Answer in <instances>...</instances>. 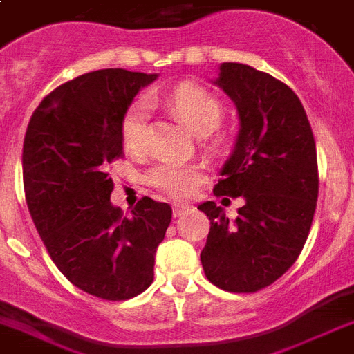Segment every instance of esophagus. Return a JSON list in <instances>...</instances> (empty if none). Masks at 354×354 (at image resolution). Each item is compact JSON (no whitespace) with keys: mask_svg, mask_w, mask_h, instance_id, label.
Segmentation results:
<instances>
[{"mask_svg":"<svg viewBox=\"0 0 354 354\" xmlns=\"http://www.w3.org/2000/svg\"><path fill=\"white\" fill-rule=\"evenodd\" d=\"M187 209H189L187 204H174V206H172V215H174V217H182L183 213L187 212Z\"/></svg>","mask_w":354,"mask_h":354,"instance_id":"34e87169","label":"esophagus"}]
</instances>
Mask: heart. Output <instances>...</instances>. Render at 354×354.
I'll list each match as a JSON object with an SVG mask.
<instances>
[{"mask_svg":"<svg viewBox=\"0 0 354 354\" xmlns=\"http://www.w3.org/2000/svg\"><path fill=\"white\" fill-rule=\"evenodd\" d=\"M147 105H156L159 98L148 96ZM165 104L174 115L195 135H207L217 128L223 118V107L217 98L202 87L182 83L167 94ZM147 105L137 102L129 107L122 118V145L129 153H141L147 142ZM202 169L196 165H183L176 161H161L148 172L152 187L171 198H185L193 195L201 185Z\"/></svg>","mask_w":354,"mask_h":354,"instance_id":"heart-1","label":"heart"}]
</instances>
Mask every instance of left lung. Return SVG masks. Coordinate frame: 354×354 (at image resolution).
Wrapping results in <instances>:
<instances>
[{
	"label": "left lung",
	"mask_w": 354,
	"mask_h": 354,
	"mask_svg": "<svg viewBox=\"0 0 354 354\" xmlns=\"http://www.w3.org/2000/svg\"><path fill=\"white\" fill-rule=\"evenodd\" d=\"M213 83L239 117L236 145L213 193L245 202L234 223L215 202L198 206L212 225L201 261L217 288L252 293L280 279L306 243L319 189L314 133L301 100L273 75L223 63Z\"/></svg>",
	"instance_id": "left-lung-1"
}]
</instances>
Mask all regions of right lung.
I'll return each mask as SVG.
<instances>
[{
  "label": "right lung",
  "instance_id": "obj_1",
  "mask_svg": "<svg viewBox=\"0 0 354 354\" xmlns=\"http://www.w3.org/2000/svg\"><path fill=\"white\" fill-rule=\"evenodd\" d=\"M158 74L94 70L46 96L27 126L24 189L50 258L85 293L126 301L152 284L171 225L165 202L145 196L131 217L111 204L109 163L122 156V118Z\"/></svg>",
  "mask_w": 354,
  "mask_h": 354
}]
</instances>
